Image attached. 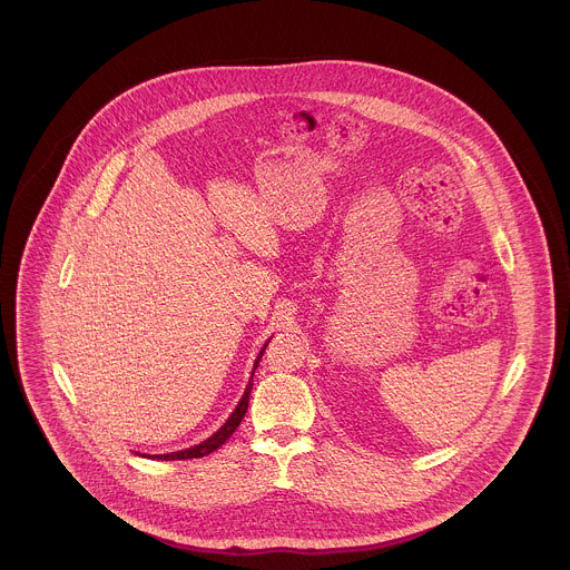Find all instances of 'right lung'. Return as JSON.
Wrapping results in <instances>:
<instances>
[{"instance_id": "add662e5", "label": "right lung", "mask_w": 570, "mask_h": 570, "mask_svg": "<svg viewBox=\"0 0 570 570\" xmlns=\"http://www.w3.org/2000/svg\"><path fill=\"white\" fill-rule=\"evenodd\" d=\"M272 342V337L265 342V346L261 348V353L256 356V361H254V367H252V376H249V382H247V386H245L244 395H242V400H239V404L237 407L230 412V416L226 419V423L217 430L216 434L209 435L207 440H203L200 444H196V446H190V449H184V451H175V453H164V455H142V458H151V460H164V461H173V460H194V458H205V455H209V453H214L216 449H219L233 432L239 428V423H242V419L245 416V412H247V404H249V391H252V384H254V372H256V367H258V363H261V358H263V353H265V348H267V344Z\"/></svg>"}]
</instances>
